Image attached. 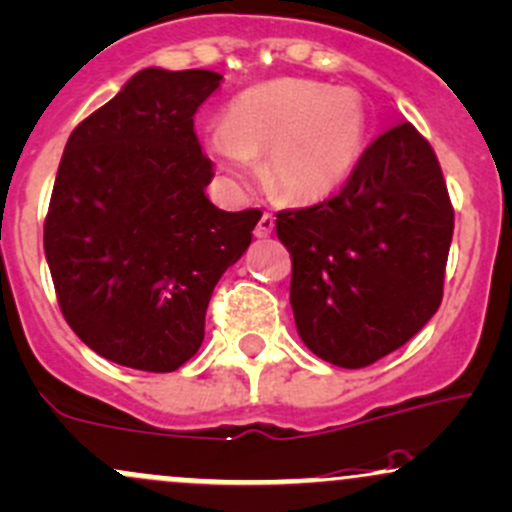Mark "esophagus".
Here are the masks:
<instances>
[{
    "mask_svg": "<svg viewBox=\"0 0 512 512\" xmlns=\"http://www.w3.org/2000/svg\"><path fill=\"white\" fill-rule=\"evenodd\" d=\"M274 230V218L269 216V213H265V216L257 221V228H255V238H269Z\"/></svg>",
    "mask_w": 512,
    "mask_h": 512,
    "instance_id": "1",
    "label": "esophagus"
}]
</instances>
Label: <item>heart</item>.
I'll use <instances>...</instances> for the list:
<instances>
[{"mask_svg":"<svg viewBox=\"0 0 512 512\" xmlns=\"http://www.w3.org/2000/svg\"><path fill=\"white\" fill-rule=\"evenodd\" d=\"M364 111L347 89L311 80H269L228 104L206 150L230 184L267 152L269 192L289 201H318L345 184L362 155Z\"/></svg>","mask_w":512,"mask_h":512,"instance_id":"obj_1","label":"heart"}]
</instances>
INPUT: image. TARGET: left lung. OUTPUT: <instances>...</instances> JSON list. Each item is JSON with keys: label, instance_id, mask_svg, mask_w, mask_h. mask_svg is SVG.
I'll return each mask as SVG.
<instances>
[{"label": "left lung", "instance_id": "1", "mask_svg": "<svg viewBox=\"0 0 512 512\" xmlns=\"http://www.w3.org/2000/svg\"><path fill=\"white\" fill-rule=\"evenodd\" d=\"M452 230L440 162L408 121L364 150L338 194L279 211L303 345L342 369L406 345L440 308Z\"/></svg>", "mask_w": 512, "mask_h": 512}]
</instances>
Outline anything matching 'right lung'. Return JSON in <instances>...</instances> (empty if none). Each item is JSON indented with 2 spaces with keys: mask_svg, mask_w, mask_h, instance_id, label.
I'll return each mask as SVG.
<instances>
[{
  "mask_svg": "<svg viewBox=\"0 0 512 512\" xmlns=\"http://www.w3.org/2000/svg\"><path fill=\"white\" fill-rule=\"evenodd\" d=\"M223 77L145 67L72 131L43 247L60 311L89 350L174 372L204 342L213 286L252 243L262 211H221L194 114Z\"/></svg>",
  "mask_w": 512,
  "mask_h": 512,
  "instance_id": "right-lung-1",
  "label": "right lung"
}]
</instances>
